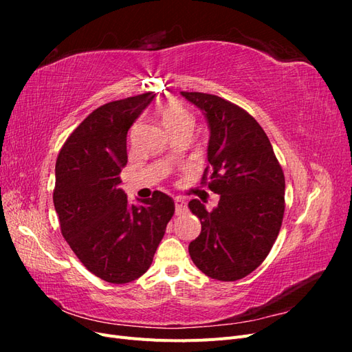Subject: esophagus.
<instances>
[{
    "mask_svg": "<svg viewBox=\"0 0 352 352\" xmlns=\"http://www.w3.org/2000/svg\"><path fill=\"white\" fill-rule=\"evenodd\" d=\"M175 210H176V214H182L188 210V202L184 198H175Z\"/></svg>",
    "mask_w": 352,
    "mask_h": 352,
    "instance_id": "1",
    "label": "esophagus"
}]
</instances>
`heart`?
<instances>
[{
  "mask_svg": "<svg viewBox=\"0 0 352 352\" xmlns=\"http://www.w3.org/2000/svg\"><path fill=\"white\" fill-rule=\"evenodd\" d=\"M160 116L168 129L180 124H192V117L189 111L176 101H167L160 107Z\"/></svg>",
  "mask_w": 352,
  "mask_h": 352,
  "instance_id": "obj_1",
  "label": "heart"
}]
</instances>
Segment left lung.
I'll list each match as a JSON object with an SVG mask.
<instances>
[{"label":"left lung","mask_w":352,"mask_h":352,"mask_svg":"<svg viewBox=\"0 0 352 352\" xmlns=\"http://www.w3.org/2000/svg\"><path fill=\"white\" fill-rule=\"evenodd\" d=\"M180 94L207 119L210 166L201 184L220 195L212 211L199 199L189 201V210L201 221L189 255L208 278L238 280L258 267L279 235L285 212L283 170L251 114L217 95Z\"/></svg>","instance_id":"8db88e82"}]
</instances>
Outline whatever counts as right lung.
<instances>
[{
	"label": "right lung",
	"instance_id": "right-lung-1",
	"mask_svg": "<svg viewBox=\"0 0 352 352\" xmlns=\"http://www.w3.org/2000/svg\"><path fill=\"white\" fill-rule=\"evenodd\" d=\"M154 97L145 92L101 105L57 157L52 199L63 236L85 267L110 283L132 282L150 269L175 214L173 199L160 190L133 206L119 188L127 131Z\"/></svg>",
	"mask_w": 352,
	"mask_h": 352
}]
</instances>
